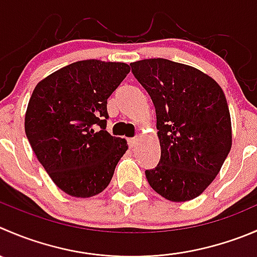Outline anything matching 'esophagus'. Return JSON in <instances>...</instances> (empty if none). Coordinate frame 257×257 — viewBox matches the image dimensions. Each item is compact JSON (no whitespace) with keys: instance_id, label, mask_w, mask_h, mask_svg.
Returning <instances> with one entry per match:
<instances>
[{"instance_id":"34e87169","label":"esophagus","mask_w":257,"mask_h":257,"mask_svg":"<svg viewBox=\"0 0 257 257\" xmlns=\"http://www.w3.org/2000/svg\"><path fill=\"white\" fill-rule=\"evenodd\" d=\"M138 142H139V139H138V138H131V139H129V141H128L129 147H131L132 149L136 148V147L138 146Z\"/></svg>"}]
</instances>
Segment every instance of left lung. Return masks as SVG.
I'll return each mask as SVG.
<instances>
[{
  "mask_svg": "<svg viewBox=\"0 0 257 257\" xmlns=\"http://www.w3.org/2000/svg\"><path fill=\"white\" fill-rule=\"evenodd\" d=\"M153 101L161 159L146 177L173 202L193 200L212 183L232 146L231 116L221 86L207 74L167 59L131 64Z\"/></svg>",
  "mask_w": 257,
  "mask_h": 257,
  "instance_id": "1",
  "label": "left lung"
}]
</instances>
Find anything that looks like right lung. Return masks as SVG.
Masks as SVG:
<instances>
[{"label":"right lung","instance_id":"1","mask_svg":"<svg viewBox=\"0 0 257 257\" xmlns=\"http://www.w3.org/2000/svg\"><path fill=\"white\" fill-rule=\"evenodd\" d=\"M131 71L124 62L83 60L40 81L25 115L32 151L50 178L73 197L88 198L108 187L125 139L106 128V104Z\"/></svg>","mask_w":257,"mask_h":257}]
</instances>
